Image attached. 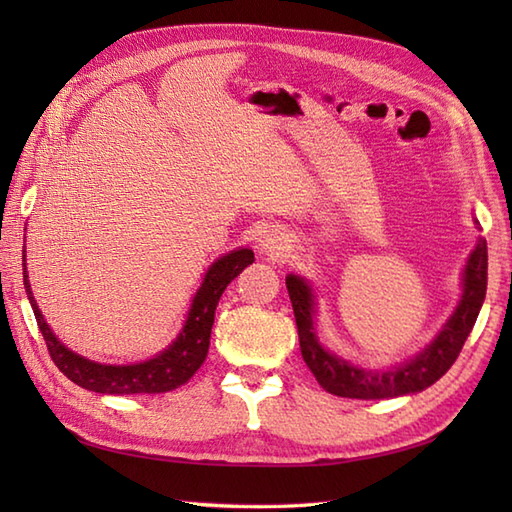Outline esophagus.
I'll list each match as a JSON object with an SVG mask.
<instances>
[{
    "label": "esophagus",
    "instance_id": "1",
    "mask_svg": "<svg viewBox=\"0 0 512 512\" xmlns=\"http://www.w3.org/2000/svg\"><path fill=\"white\" fill-rule=\"evenodd\" d=\"M259 246H262V253H266V255H281L286 248V237L279 231H268Z\"/></svg>",
    "mask_w": 512,
    "mask_h": 512
}]
</instances>
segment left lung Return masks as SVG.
<instances>
[{"label": "left lung", "mask_w": 512, "mask_h": 512, "mask_svg": "<svg viewBox=\"0 0 512 512\" xmlns=\"http://www.w3.org/2000/svg\"><path fill=\"white\" fill-rule=\"evenodd\" d=\"M486 275H488V253L486 239L480 237L475 250L466 262L464 270V295L455 308L453 317L444 325L427 350L413 358L407 365L391 369V372H365L350 365L343 358L330 354L319 345L312 328V292L306 281L290 275L286 288L295 310V321L299 330L301 356L308 369L319 380V385L341 398H396L427 389L438 378L449 372V367L460 356L466 336L471 334L477 314L486 297Z\"/></svg>", "instance_id": "obj_1"}]
</instances>
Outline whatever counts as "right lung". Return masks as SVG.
<instances>
[{"instance_id":"1","label":"right lung","mask_w":512,"mask_h":512,"mask_svg":"<svg viewBox=\"0 0 512 512\" xmlns=\"http://www.w3.org/2000/svg\"><path fill=\"white\" fill-rule=\"evenodd\" d=\"M253 259L255 255L250 248L231 250L228 255L217 259L209 268V273L204 275L200 290L195 292L189 319L184 323L178 339L173 341V345H169L165 352H160L158 356L149 358V361L136 365H101L70 352L68 347L61 345L57 336L52 334L46 321H43L37 308V301L30 292L26 268L24 288L30 299V306L35 310V319L43 334V341L48 345L50 358L72 383L90 391H99V394H160V391H171L184 385L195 372H198L200 365L204 363L206 352H209V339L215 321L217 301H220L226 286L231 284L248 264H253ZM21 262H26V257L21 259Z\"/></svg>"}]
</instances>
